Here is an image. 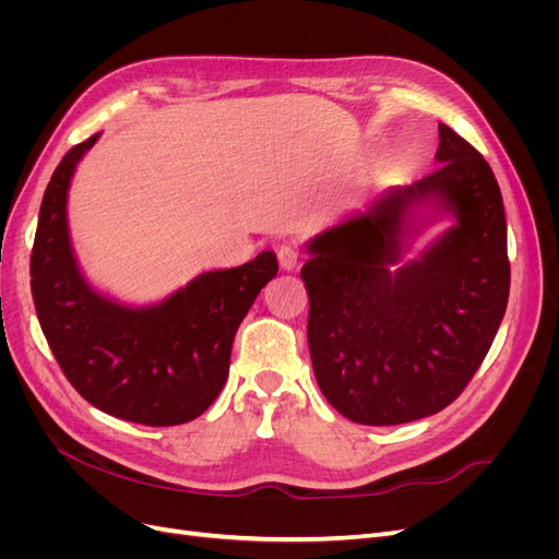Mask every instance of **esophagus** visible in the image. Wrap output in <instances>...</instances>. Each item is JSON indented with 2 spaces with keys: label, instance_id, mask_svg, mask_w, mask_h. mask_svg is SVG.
<instances>
[{
  "label": "esophagus",
  "instance_id": "obj_1",
  "mask_svg": "<svg viewBox=\"0 0 559 559\" xmlns=\"http://www.w3.org/2000/svg\"><path fill=\"white\" fill-rule=\"evenodd\" d=\"M277 261L282 270H294L298 265V249L294 245H282L277 249Z\"/></svg>",
  "mask_w": 559,
  "mask_h": 559
}]
</instances>
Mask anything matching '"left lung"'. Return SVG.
<instances>
[{
	"instance_id": "8db88e82",
	"label": "left lung",
	"mask_w": 559,
	"mask_h": 559,
	"mask_svg": "<svg viewBox=\"0 0 559 559\" xmlns=\"http://www.w3.org/2000/svg\"><path fill=\"white\" fill-rule=\"evenodd\" d=\"M438 167L308 240V345L333 408L386 427L436 415L476 376L506 312L511 265L492 167L438 123ZM455 224L402 257L436 217Z\"/></svg>"
}]
</instances>
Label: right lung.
I'll use <instances>...</instances> for the list:
<instances>
[{
	"mask_svg": "<svg viewBox=\"0 0 559 559\" xmlns=\"http://www.w3.org/2000/svg\"><path fill=\"white\" fill-rule=\"evenodd\" d=\"M97 138L67 151L46 186L29 259L39 324L62 373L95 408L146 427L183 425L224 389L235 331L277 275V257L261 251L245 265L207 270L151 306L97 292L67 222L72 177Z\"/></svg>",
	"mask_w": 559,
	"mask_h": 559,
	"instance_id": "obj_1",
	"label": "right lung"
}]
</instances>
